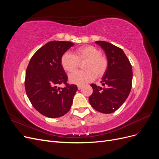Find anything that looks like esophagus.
I'll return each instance as SVG.
<instances>
[{"mask_svg": "<svg viewBox=\"0 0 159 159\" xmlns=\"http://www.w3.org/2000/svg\"><path fill=\"white\" fill-rule=\"evenodd\" d=\"M81 88H82V86H81V85H78V89L79 90H80Z\"/></svg>", "mask_w": 159, "mask_h": 159, "instance_id": "obj_1", "label": "esophagus"}]
</instances>
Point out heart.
Instances as JSON below:
<instances>
[{
  "instance_id": "obj_1",
  "label": "heart",
  "mask_w": 159,
  "mask_h": 159,
  "mask_svg": "<svg viewBox=\"0 0 159 159\" xmlns=\"http://www.w3.org/2000/svg\"><path fill=\"white\" fill-rule=\"evenodd\" d=\"M101 51L93 46H84L77 49L74 54L66 52L61 58L63 69L71 73L78 68L79 62L85 61L84 64L85 71H77L69 75L71 84L82 85L92 81L96 77L104 74L107 66V61L101 56Z\"/></svg>"
}]
</instances>
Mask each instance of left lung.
Returning <instances> with one entry per match:
<instances>
[{"label": "left lung", "instance_id": "obj_1", "mask_svg": "<svg viewBox=\"0 0 159 159\" xmlns=\"http://www.w3.org/2000/svg\"><path fill=\"white\" fill-rule=\"evenodd\" d=\"M104 50L107 66L101 83L103 87L91 84L93 93L89 102L93 109L103 113H111L125 102L131 89L132 66L123 50L105 41H96Z\"/></svg>", "mask_w": 159, "mask_h": 159}]
</instances>
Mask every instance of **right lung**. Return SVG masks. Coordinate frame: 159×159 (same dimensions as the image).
<instances>
[{"label":"right lung","instance_id":"right-lung-1","mask_svg":"<svg viewBox=\"0 0 159 159\" xmlns=\"http://www.w3.org/2000/svg\"><path fill=\"white\" fill-rule=\"evenodd\" d=\"M75 44L51 41L33 55L25 78L26 95L33 107L50 118L63 116L70 109L78 88L67 84L68 76L61 65L64 53ZM64 83L65 88L57 85Z\"/></svg>","mask_w":159,"mask_h":159}]
</instances>
